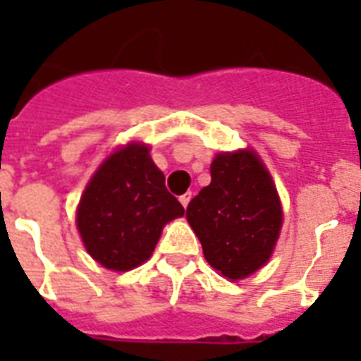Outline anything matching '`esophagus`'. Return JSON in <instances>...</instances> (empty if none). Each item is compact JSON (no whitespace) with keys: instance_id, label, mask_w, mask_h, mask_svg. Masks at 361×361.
<instances>
[{"instance_id":"esophagus-1","label":"esophagus","mask_w":361,"mask_h":361,"mask_svg":"<svg viewBox=\"0 0 361 361\" xmlns=\"http://www.w3.org/2000/svg\"><path fill=\"white\" fill-rule=\"evenodd\" d=\"M180 202H181V206H183V208H187V206H189V202H191V192H185V195H181Z\"/></svg>"}]
</instances>
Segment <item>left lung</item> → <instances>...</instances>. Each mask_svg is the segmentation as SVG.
<instances>
[{"label":"left lung","mask_w":361,"mask_h":361,"mask_svg":"<svg viewBox=\"0 0 361 361\" xmlns=\"http://www.w3.org/2000/svg\"><path fill=\"white\" fill-rule=\"evenodd\" d=\"M187 221L209 266L228 279H243L268 262L283 212L257 153H219L212 163V183L187 206Z\"/></svg>","instance_id":"8db88e82"}]
</instances>
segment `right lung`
Masks as SVG:
<instances>
[{
    "label": "right lung",
    "instance_id": "obj_1",
    "mask_svg": "<svg viewBox=\"0 0 361 361\" xmlns=\"http://www.w3.org/2000/svg\"><path fill=\"white\" fill-rule=\"evenodd\" d=\"M183 214L147 146L129 144L112 153L87 183L76 223L99 264L127 271L152 257L163 226Z\"/></svg>",
    "mask_w": 361,
    "mask_h": 361
}]
</instances>
